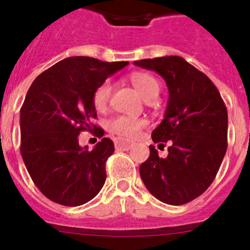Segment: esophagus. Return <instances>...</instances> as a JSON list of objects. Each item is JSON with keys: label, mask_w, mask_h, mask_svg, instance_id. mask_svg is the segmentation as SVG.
Segmentation results:
<instances>
[{"label": "esophagus", "mask_w": 250, "mask_h": 250, "mask_svg": "<svg viewBox=\"0 0 250 250\" xmlns=\"http://www.w3.org/2000/svg\"><path fill=\"white\" fill-rule=\"evenodd\" d=\"M130 146H131V144H130V143H126V141H115V147H116V150H129Z\"/></svg>", "instance_id": "esophagus-1"}]
</instances>
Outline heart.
I'll return each instance as SVG.
<instances>
[{"instance_id":"1","label":"heart","mask_w":250,"mask_h":250,"mask_svg":"<svg viewBox=\"0 0 250 250\" xmlns=\"http://www.w3.org/2000/svg\"><path fill=\"white\" fill-rule=\"evenodd\" d=\"M127 79L131 85L138 90L139 94L143 96V99L146 101L155 99L160 92V83L154 75L149 72L134 71L127 76ZM110 96H111V85L107 81H104L95 89L92 94V106L95 110L105 111L109 105ZM145 125H146V121L144 119L129 118V116L121 115L110 121L109 130L120 139L130 140V139H135Z\"/></svg>"}]
</instances>
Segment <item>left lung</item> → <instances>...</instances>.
Instances as JSON below:
<instances>
[{
    "mask_svg": "<svg viewBox=\"0 0 250 250\" xmlns=\"http://www.w3.org/2000/svg\"><path fill=\"white\" fill-rule=\"evenodd\" d=\"M167 81L169 103L164 120L151 132L159 147L167 144V158L154 145L140 165L147 190L165 204L183 205L210 187L228 147V111L213 81L183 57L135 61Z\"/></svg>",
    "mask_w": 250,
    "mask_h": 250,
    "instance_id": "8db88e82",
    "label": "left lung"
}]
</instances>
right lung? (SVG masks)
<instances>
[{
  "label": "right lung",
  "mask_w": 250,
  "mask_h": 250,
  "mask_svg": "<svg viewBox=\"0 0 250 250\" xmlns=\"http://www.w3.org/2000/svg\"><path fill=\"white\" fill-rule=\"evenodd\" d=\"M75 56L55 63L35 79L20 111V151L32 182L52 202L77 207L98 195L106 180V160L115 147L103 138L92 150L78 145V134L104 130L92 94L100 83L126 66Z\"/></svg>",
  "instance_id": "add662e5"
}]
</instances>
